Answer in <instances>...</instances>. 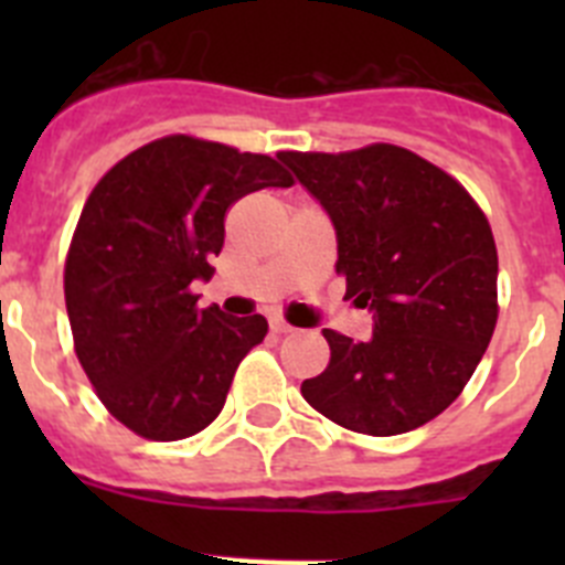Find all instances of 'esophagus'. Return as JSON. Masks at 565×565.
<instances>
[{"instance_id":"1","label":"esophagus","mask_w":565,"mask_h":565,"mask_svg":"<svg viewBox=\"0 0 565 565\" xmlns=\"http://www.w3.org/2000/svg\"><path fill=\"white\" fill-rule=\"evenodd\" d=\"M268 322H271V331L274 333H291L294 331V328L288 326V322L282 317H271V319H268Z\"/></svg>"}]
</instances>
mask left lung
<instances>
[{
  "label": "left lung",
  "mask_w": 565,
  "mask_h": 565,
  "mask_svg": "<svg viewBox=\"0 0 565 565\" xmlns=\"http://www.w3.org/2000/svg\"><path fill=\"white\" fill-rule=\"evenodd\" d=\"M331 214L344 297L373 311V337L326 328L331 362L302 396L333 424L398 436L461 396L498 322V248L461 183L396 143L279 152Z\"/></svg>",
  "instance_id": "obj_1"
}]
</instances>
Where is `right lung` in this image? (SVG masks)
I'll return each instance as SVG.
<instances>
[{"instance_id":"add662e5","label":"right lung","mask_w":565,"mask_h":565,"mask_svg":"<svg viewBox=\"0 0 565 565\" xmlns=\"http://www.w3.org/2000/svg\"><path fill=\"white\" fill-rule=\"evenodd\" d=\"M271 154L167 135L115 163L89 192L64 263L73 348L96 396L135 436L181 441L221 416L266 317L198 308L226 212L248 192L291 186Z\"/></svg>"}]
</instances>
